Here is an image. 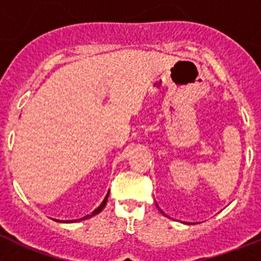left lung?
<instances>
[{"mask_svg": "<svg viewBox=\"0 0 261 261\" xmlns=\"http://www.w3.org/2000/svg\"><path fill=\"white\" fill-rule=\"evenodd\" d=\"M156 206H158V205H156ZM158 209H159V210H160V213H161V214H163V215H165V217H168V215H166V214H165V213H164V212H163V210H161V209H160V207H159V206H158ZM187 224H195V223H187Z\"/></svg>", "mask_w": 261, "mask_h": 261, "instance_id": "obj_1", "label": "left lung"}]
</instances>
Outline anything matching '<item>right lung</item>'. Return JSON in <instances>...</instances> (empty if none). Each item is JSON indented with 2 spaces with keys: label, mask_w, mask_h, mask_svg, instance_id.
I'll return each instance as SVG.
<instances>
[{
  "label": "right lung",
  "mask_w": 261,
  "mask_h": 261,
  "mask_svg": "<svg viewBox=\"0 0 261 261\" xmlns=\"http://www.w3.org/2000/svg\"><path fill=\"white\" fill-rule=\"evenodd\" d=\"M108 197H109V192H108V195L105 196V198H103V201H102V202H101V205L97 207V209H95V210H93V212L91 213V214L86 215V217L81 218V219H75V220H58V219H56V222H60V223H75V222H79V220H86V219H88V218H92V217H93V215H96V214H98V213L102 212V209L106 206V203H108Z\"/></svg>",
  "instance_id": "right-lung-1"
}]
</instances>
